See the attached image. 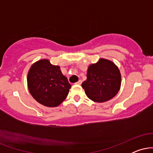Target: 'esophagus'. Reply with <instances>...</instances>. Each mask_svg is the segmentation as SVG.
Here are the masks:
<instances>
[{"label":"esophagus","instance_id":"obj_1","mask_svg":"<svg viewBox=\"0 0 153 153\" xmlns=\"http://www.w3.org/2000/svg\"><path fill=\"white\" fill-rule=\"evenodd\" d=\"M81 83H82V80H79L78 82H75V84H78V85H80Z\"/></svg>","mask_w":153,"mask_h":153}]
</instances>
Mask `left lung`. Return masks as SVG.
I'll list each match as a JSON object with an SVG mask.
<instances>
[{
  "instance_id": "left-lung-1",
  "label": "left lung",
  "mask_w": 153,
  "mask_h": 153,
  "mask_svg": "<svg viewBox=\"0 0 153 153\" xmlns=\"http://www.w3.org/2000/svg\"><path fill=\"white\" fill-rule=\"evenodd\" d=\"M121 86V74L114 63L100 59L91 65L87 72V80L82 83L89 99L102 103L114 97Z\"/></svg>"
}]
</instances>
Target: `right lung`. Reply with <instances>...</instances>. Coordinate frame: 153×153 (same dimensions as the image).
<instances>
[{
  "label": "right lung",
  "instance_id": "obj_1",
  "mask_svg": "<svg viewBox=\"0 0 153 153\" xmlns=\"http://www.w3.org/2000/svg\"><path fill=\"white\" fill-rule=\"evenodd\" d=\"M27 82L33 98L49 107L59 106L66 99L71 88L60 68L52 65L48 59L39 60L31 67Z\"/></svg>",
  "mask_w": 153,
  "mask_h": 153
}]
</instances>
